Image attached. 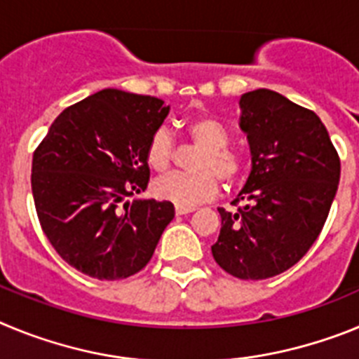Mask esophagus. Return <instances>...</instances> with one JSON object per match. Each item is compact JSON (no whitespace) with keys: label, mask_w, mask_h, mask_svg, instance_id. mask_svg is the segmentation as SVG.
Listing matches in <instances>:
<instances>
[{"label":"esophagus","mask_w":359,"mask_h":359,"mask_svg":"<svg viewBox=\"0 0 359 359\" xmlns=\"http://www.w3.org/2000/svg\"><path fill=\"white\" fill-rule=\"evenodd\" d=\"M194 210L196 208H190V207H176V215H187Z\"/></svg>","instance_id":"1"}]
</instances>
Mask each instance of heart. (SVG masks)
I'll list each match as a JSON object with an SVG mask.
<instances>
[{
  "mask_svg": "<svg viewBox=\"0 0 359 359\" xmlns=\"http://www.w3.org/2000/svg\"><path fill=\"white\" fill-rule=\"evenodd\" d=\"M185 135L196 145L203 147L194 161L198 172H174L154 182L152 194L161 201H169L176 207H196L210 201L219 192L221 182L230 185L243 174L244 161L239 152L228 147L230 133L214 116H196L185 123ZM172 136L167 129H158L149 138L145 147V161L152 170L163 172L174 160Z\"/></svg>",
  "mask_w": 359,
  "mask_h": 359,
  "instance_id": "b5f03b06",
  "label": "heart"
}]
</instances>
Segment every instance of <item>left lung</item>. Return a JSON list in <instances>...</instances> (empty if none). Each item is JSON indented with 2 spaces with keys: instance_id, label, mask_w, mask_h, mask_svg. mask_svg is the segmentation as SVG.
Instances as JSON below:
<instances>
[{
  "instance_id": "obj_1",
  "label": "left lung",
  "mask_w": 359,
  "mask_h": 359,
  "mask_svg": "<svg viewBox=\"0 0 359 359\" xmlns=\"http://www.w3.org/2000/svg\"><path fill=\"white\" fill-rule=\"evenodd\" d=\"M239 128L252 172L233 205L217 208L215 262L243 280L275 277L318 239L340 182V158L322 120L271 90L244 93Z\"/></svg>"
}]
</instances>
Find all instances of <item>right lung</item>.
Wrapping results in <instances>:
<instances>
[{
	"instance_id": "obj_1",
	"label": "right lung",
	"mask_w": 359,
	"mask_h": 359,
	"mask_svg": "<svg viewBox=\"0 0 359 359\" xmlns=\"http://www.w3.org/2000/svg\"><path fill=\"white\" fill-rule=\"evenodd\" d=\"M169 106L147 95L98 91L53 120L32 160L44 236L75 269L118 280L147 266L174 205L133 199L147 189L145 147Z\"/></svg>"
}]
</instances>
